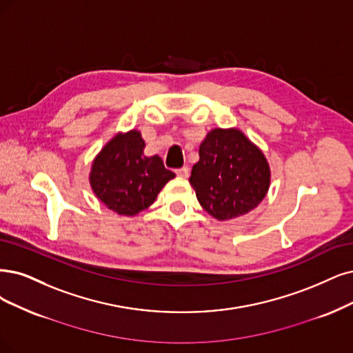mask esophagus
<instances>
[{"instance_id":"esophagus-1","label":"esophagus","mask_w":353,"mask_h":353,"mask_svg":"<svg viewBox=\"0 0 353 353\" xmlns=\"http://www.w3.org/2000/svg\"><path fill=\"white\" fill-rule=\"evenodd\" d=\"M176 174L180 176V177H188L189 176V167H181V168H177L176 170Z\"/></svg>"}]
</instances>
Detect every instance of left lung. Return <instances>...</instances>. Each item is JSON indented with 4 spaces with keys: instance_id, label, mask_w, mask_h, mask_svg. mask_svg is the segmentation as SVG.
Listing matches in <instances>:
<instances>
[{
    "instance_id": "8db88e82",
    "label": "left lung",
    "mask_w": 353,
    "mask_h": 353,
    "mask_svg": "<svg viewBox=\"0 0 353 353\" xmlns=\"http://www.w3.org/2000/svg\"><path fill=\"white\" fill-rule=\"evenodd\" d=\"M190 185L203 210L219 221L241 216L263 201L270 170L263 152L239 129H214L199 147Z\"/></svg>"
}]
</instances>
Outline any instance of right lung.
Instances as JSON below:
<instances>
[{
  "mask_svg": "<svg viewBox=\"0 0 353 353\" xmlns=\"http://www.w3.org/2000/svg\"><path fill=\"white\" fill-rule=\"evenodd\" d=\"M145 142L138 130L117 134L91 167L90 183L96 196L119 215H137L154 203L157 194L176 174L159 155H143Z\"/></svg>",
  "mask_w": 353,
  "mask_h": 353,
  "instance_id": "1",
  "label": "right lung"
}]
</instances>
